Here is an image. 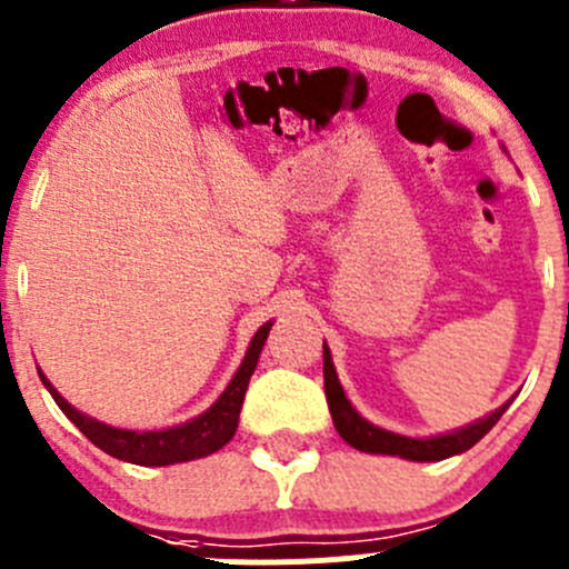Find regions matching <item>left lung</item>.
<instances>
[{"label":"left lung","instance_id":"left-lung-1","mask_svg":"<svg viewBox=\"0 0 569 569\" xmlns=\"http://www.w3.org/2000/svg\"><path fill=\"white\" fill-rule=\"evenodd\" d=\"M325 393H327V407H330L332 423H336L338 435L347 440L352 449L366 451V455H388V457H401V460L412 462H438L449 460V457L462 455V451L473 449L487 432L498 423V418L507 412V407L512 405V399L507 405H501L498 410L487 412L479 421L468 423V427L455 429V432L432 435V438H407V435L391 432V429H382L377 423L366 421L358 410L352 407V401L343 393L341 382H338L336 366H332L330 347L325 341Z\"/></svg>","mask_w":569,"mask_h":569}]
</instances>
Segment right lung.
<instances>
[{
  "instance_id": "obj_1",
  "label": "right lung",
  "mask_w": 569,
  "mask_h": 569,
  "mask_svg": "<svg viewBox=\"0 0 569 569\" xmlns=\"http://www.w3.org/2000/svg\"><path fill=\"white\" fill-rule=\"evenodd\" d=\"M269 330H272V321L258 327L248 352H244L242 366H239L237 375H233L231 382L226 386V391L217 396V401L209 407V410L189 418V421L176 423V427H164V429H123V427H112V423L99 421V418L77 410L68 399H62L60 391L51 386L49 377H46L43 371L38 369V375H40V382L46 386V391H49L51 399L57 401V407L68 416V421H71L73 427L90 440V443L99 446L101 451H107V455L114 457V460L146 465V468L189 462V460H200V457L214 455V451H220L222 446L237 435L244 393H248L250 377L252 371H256L258 358H261V349H263V341H267Z\"/></svg>"
}]
</instances>
